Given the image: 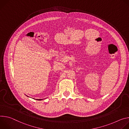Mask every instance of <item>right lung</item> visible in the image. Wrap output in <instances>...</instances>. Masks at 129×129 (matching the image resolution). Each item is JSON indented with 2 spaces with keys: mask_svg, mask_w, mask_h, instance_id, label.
<instances>
[{
  "mask_svg": "<svg viewBox=\"0 0 129 129\" xmlns=\"http://www.w3.org/2000/svg\"><path fill=\"white\" fill-rule=\"evenodd\" d=\"M36 100H38V101H41V100H42V99H36Z\"/></svg>",
  "mask_w": 129,
  "mask_h": 129,
  "instance_id": "add662e5",
  "label": "right lung"
}]
</instances>
